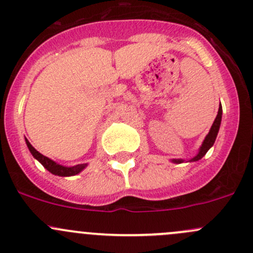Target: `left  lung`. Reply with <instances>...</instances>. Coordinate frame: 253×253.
I'll use <instances>...</instances> for the list:
<instances>
[{"mask_svg": "<svg viewBox=\"0 0 253 253\" xmlns=\"http://www.w3.org/2000/svg\"><path fill=\"white\" fill-rule=\"evenodd\" d=\"M221 119H222V107H221V103H220V108H218L217 116H216L215 121H213L211 128H210V132L208 133V135H207V137H205V139H204V141H203V144H202L201 150H199L198 155H197V156H194L191 161H198V160H201V158L203 157L205 154H207L208 150H209V149L211 148V146L213 145V143H215L216 137H217L218 128H220ZM173 162L181 163L182 160H173Z\"/></svg>", "mask_w": 253, "mask_h": 253, "instance_id": "8db88e82", "label": "left lung"}]
</instances>
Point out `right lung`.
Instances as JSON below:
<instances>
[{
    "label": "right lung",
    "instance_id": "1",
    "mask_svg": "<svg viewBox=\"0 0 253 253\" xmlns=\"http://www.w3.org/2000/svg\"><path fill=\"white\" fill-rule=\"evenodd\" d=\"M26 144H27V148H29L30 151H31L32 156L36 158V160H38L43 165L44 168H46L50 173L55 174V175H60V176H71V175H76V174L80 173V171L83 170L86 167V165H78L76 167H63V166L61 165H57L56 162H54L52 160H50V158L43 156V155L40 154V152L37 151L33 146L30 144V141L26 139Z\"/></svg>",
    "mask_w": 253,
    "mask_h": 253
}]
</instances>
